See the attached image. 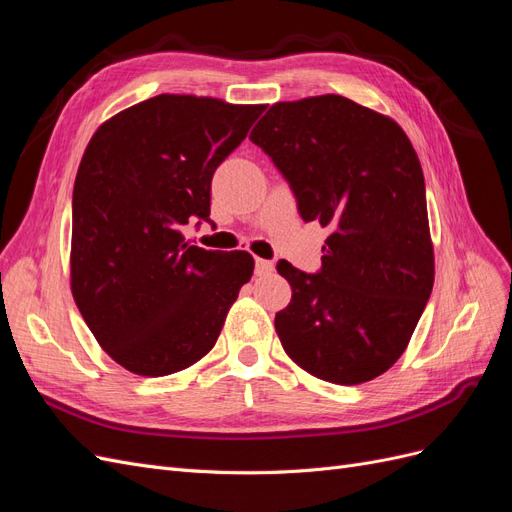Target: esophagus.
<instances>
[{
  "label": "esophagus",
  "mask_w": 512,
  "mask_h": 512,
  "mask_svg": "<svg viewBox=\"0 0 512 512\" xmlns=\"http://www.w3.org/2000/svg\"><path fill=\"white\" fill-rule=\"evenodd\" d=\"M256 275H269L273 271V262L271 260H265V258H256Z\"/></svg>",
  "instance_id": "1"
}]
</instances>
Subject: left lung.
<instances>
[{
  "label": "left lung",
  "mask_w": 512,
  "mask_h": 512,
  "mask_svg": "<svg viewBox=\"0 0 512 512\" xmlns=\"http://www.w3.org/2000/svg\"><path fill=\"white\" fill-rule=\"evenodd\" d=\"M297 198L331 228L316 273L277 262L292 299L275 314L290 359L361 384L406 350L433 288L421 162L397 123L342 96L273 104L250 134Z\"/></svg>",
  "instance_id": "left-lung-1"
}]
</instances>
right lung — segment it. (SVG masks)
I'll use <instances>...</instances> for the list:
<instances>
[{"instance_id": "obj_1", "label": "right lung", "mask_w": 512, "mask_h": 512, "mask_svg": "<svg viewBox=\"0 0 512 512\" xmlns=\"http://www.w3.org/2000/svg\"><path fill=\"white\" fill-rule=\"evenodd\" d=\"M265 106L156 96L91 138L72 194V294L104 352L138 376H168L215 346L254 273L247 252L185 243L211 222V179Z\"/></svg>"}]
</instances>
